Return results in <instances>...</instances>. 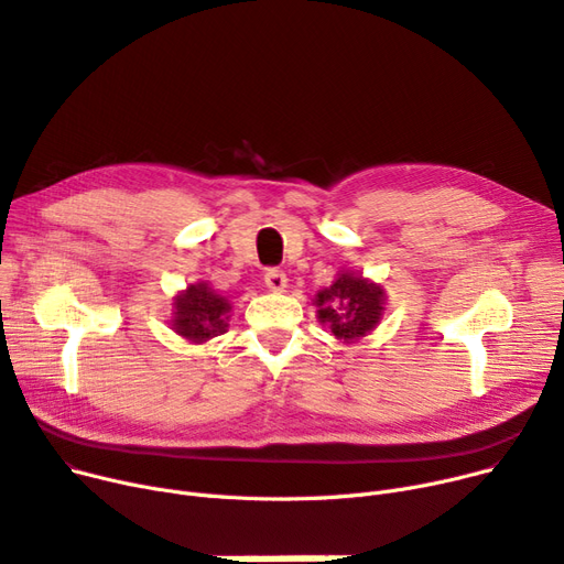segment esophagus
Segmentation results:
<instances>
[{"instance_id":"obj_1","label":"esophagus","mask_w":564,"mask_h":564,"mask_svg":"<svg viewBox=\"0 0 564 564\" xmlns=\"http://www.w3.org/2000/svg\"><path fill=\"white\" fill-rule=\"evenodd\" d=\"M264 285L272 292H283L288 288V276L281 272V269H267Z\"/></svg>"}]
</instances>
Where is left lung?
I'll return each mask as SVG.
<instances>
[{
	"label": "left lung",
	"instance_id": "1",
	"mask_svg": "<svg viewBox=\"0 0 564 564\" xmlns=\"http://www.w3.org/2000/svg\"><path fill=\"white\" fill-rule=\"evenodd\" d=\"M317 323L325 325L340 343H357L369 336L382 321L387 292L380 283L352 269H340L332 285L317 290L313 300Z\"/></svg>",
	"mask_w": 564,
	"mask_h": 564
}]
</instances>
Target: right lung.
<instances>
[{"label":"right lung","mask_w":564,"mask_h":564,"mask_svg":"<svg viewBox=\"0 0 564 564\" xmlns=\"http://www.w3.org/2000/svg\"><path fill=\"white\" fill-rule=\"evenodd\" d=\"M232 304L226 295L205 281L188 283L173 297L170 327L195 346H203L209 338L228 332Z\"/></svg>","instance_id":"1"}]
</instances>
